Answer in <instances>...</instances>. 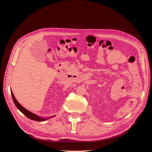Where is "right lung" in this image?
Listing matches in <instances>:
<instances>
[{"label":"right lung","instance_id":"right-lung-1","mask_svg":"<svg viewBox=\"0 0 152 152\" xmlns=\"http://www.w3.org/2000/svg\"><path fill=\"white\" fill-rule=\"evenodd\" d=\"M11 95H12V98L13 99V102L15 103L16 107H17V108L19 109L20 111L23 113L26 117H28V118L31 119V120L33 121H39V122H41V121H44L45 120H46L48 118H41L37 115H36L35 114L30 112L28 110H27L26 109H25L24 107H23L18 102V101L16 99L15 96H14L12 92L11 91Z\"/></svg>","mask_w":152,"mask_h":152}]
</instances>
